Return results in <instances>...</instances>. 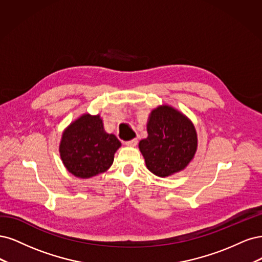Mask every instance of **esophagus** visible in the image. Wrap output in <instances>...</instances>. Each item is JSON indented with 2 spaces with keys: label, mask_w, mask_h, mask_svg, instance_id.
Returning <instances> with one entry per match:
<instances>
[{
  "label": "esophagus",
  "mask_w": 262,
  "mask_h": 262,
  "mask_svg": "<svg viewBox=\"0 0 262 262\" xmlns=\"http://www.w3.org/2000/svg\"><path fill=\"white\" fill-rule=\"evenodd\" d=\"M137 142H138L137 139H132V140L125 141V145H126V146H129V147H135V146L137 145Z\"/></svg>",
  "instance_id": "obj_1"
}]
</instances>
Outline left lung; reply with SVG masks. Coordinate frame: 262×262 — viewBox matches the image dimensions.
Wrapping results in <instances>:
<instances>
[{
    "mask_svg": "<svg viewBox=\"0 0 262 262\" xmlns=\"http://www.w3.org/2000/svg\"><path fill=\"white\" fill-rule=\"evenodd\" d=\"M148 137L139 149L150 172L165 177L184 170L195 156L197 134L186 116L163 105L155 108L147 124Z\"/></svg>",
    "mask_w": 262,
    "mask_h": 262,
    "instance_id": "obj_1",
    "label": "left lung"
}]
</instances>
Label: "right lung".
Segmentation results:
<instances>
[{
    "label": "right lung",
    "mask_w": 262,
    "mask_h": 262,
    "mask_svg": "<svg viewBox=\"0 0 262 262\" xmlns=\"http://www.w3.org/2000/svg\"><path fill=\"white\" fill-rule=\"evenodd\" d=\"M121 147L113 134H107L99 115L85 114L63 133L60 154L65 167L80 179L105 172Z\"/></svg>",
    "instance_id": "right-lung-1"
}]
</instances>
